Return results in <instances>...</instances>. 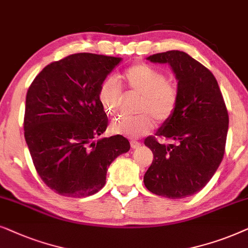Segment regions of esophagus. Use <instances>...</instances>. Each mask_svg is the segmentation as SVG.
<instances>
[{"mask_svg": "<svg viewBox=\"0 0 248 248\" xmlns=\"http://www.w3.org/2000/svg\"><path fill=\"white\" fill-rule=\"evenodd\" d=\"M130 145H131V148H134V150H135V148H138L140 146V141H136V140H131Z\"/></svg>", "mask_w": 248, "mask_h": 248, "instance_id": "34e87169", "label": "esophagus"}]
</instances>
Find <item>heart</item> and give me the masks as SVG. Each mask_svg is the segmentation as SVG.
Returning <instances> with one entry per match:
<instances>
[{"instance_id":"1","label":"heart","mask_w":248,"mask_h":248,"mask_svg":"<svg viewBox=\"0 0 248 248\" xmlns=\"http://www.w3.org/2000/svg\"><path fill=\"white\" fill-rule=\"evenodd\" d=\"M130 93L140 95L137 112L131 118H119L111 124L113 134L137 138L147 134L154 126V119L164 122L172 117L179 102L177 86L168 80L167 76L146 63L128 68L121 76ZM98 102L108 115L118 113L121 103V90L117 78L110 77L102 82L98 90Z\"/></svg>"}]
</instances>
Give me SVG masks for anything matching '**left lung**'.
<instances>
[{
    "label": "left lung",
    "mask_w": 248,
    "mask_h": 248,
    "mask_svg": "<svg viewBox=\"0 0 248 248\" xmlns=\"http://www.w3.org/2000/svg\"><path fill=\"white\" fill-rule=\"evenodd\" d=\"M154 63H168L178 80L176 112L156 136L145 145L153 162L144 176L145 187L168 199H184L202 190L216 173L226 147L229 117L217 81L209 69L187 53L168 51L150 55Z\"/></svg>",
    "instance_id": "8db88e82"
}]
</instances>
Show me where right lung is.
Returning <instances> with one entry per match:
<instances>
[{"label": "right lung", "instance_id": "right-lung-1", "mask_svg": "<svg viewBox=\"0 0 248 248\" xmlns=\"http://www.w3.org/2000/svg\"><path fill=\"white\" fill-rule=\"evenodd\" d=\"M120 61L71 54L46 65L29 86L25 140L41 179L59 195H94L104 187L112 161L129 151L121 135L95 140L108 127L98 90Z\"/></svg>", "mask_w": 248, "mask_h": 248}]
</instances>
